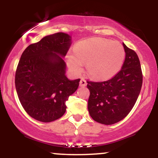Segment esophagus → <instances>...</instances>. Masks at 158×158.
<instances>
[{"label": "esophagus", "mask_w": 158, "mask_h": 158, "mask_svg": "<svg viewBox=\"0 0 158 158\" xmlns=\"http://www.w3.org/2000/svg\"><path fill=\"white\" fill-rule=\"evenodd\" d=\"M87 85V81L85 79H81L80 82H79V86L80 87H85Z\"/></svg>", "instance_id": "esophagus-1"}]
</instances>
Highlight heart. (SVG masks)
Instances as JSON below:
<instances>
[{"label": "heart", "instance_id": "1", "mask_svg": "<svg viewBox=\"0 0 158 158\" xmlns=\"http://www.w3.org/2000/svg\"><path fill=\"white\" fill-rule=\"evenodd\" d=\"M124 59L122 45L101 38L80 41L74 48V52L66 56L67 64L74 74H80L84 62H87L88 73L97 79H108L118 73Z\"/></svg>", "mask_w": 158, "mask_h": 158}]
</instances>
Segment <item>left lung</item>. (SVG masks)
<instances>
[{
  "label": "left lung",
  "mask_w": 158,
  "mask_h": 158,
  "mask_svg": "<svg viewBox=\"0 0 158 158\" xmlns=\"http://www.w3.org/2000/svg\"><path fill=\"white\" fill-rule=\"evenodd\" d=\"M126 59L121 70L105 81H88L90 90L88 108L96 122L112 125L124 119L131 111L139 93L143 75L137 53L123 43Z\"/></svg>",
  "instance_id": "8db88e82"
}]
</instances>
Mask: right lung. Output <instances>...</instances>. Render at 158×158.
<instances>
[{
  "label": "right lung",
  "instance_id": "add662e5",
  "mask_svg": "<svg viewBox=\"0 0 158 158\" xmlns=\"http://www.w3.org/2000/svg\"><path fill=\"white\" fill-rule=\"evenodd\" d=\"M72 44L64 32L49 35L25 49L15 73V88L23 108L30 117L50 123L64 115L68 98L80 79L70 80L63 58Z\"/></svg>",
  "mask_w": 158,
  "mask_h": 158
}]
</instances>
